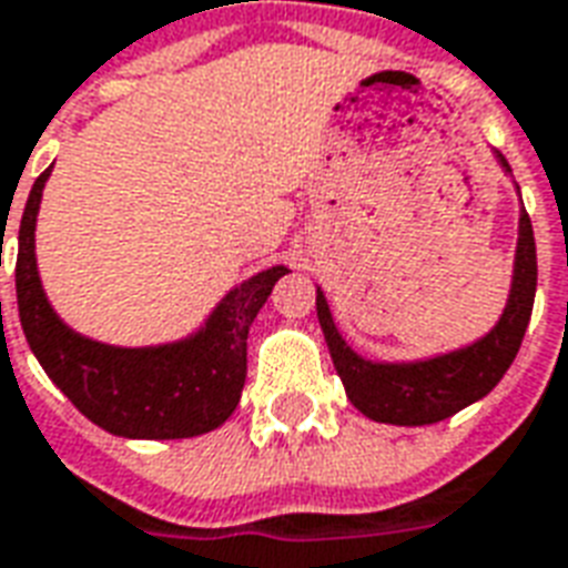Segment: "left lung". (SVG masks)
Masks as SVG:
<instances>
[{"label": "left lung", "mask_w": 568, "mask_h": 568, "mask_svg": "<svg viewBox=\"0 0 568 568\" xmlns=\"http://www.w3.org/2000/svg\"><path fill=\"white\" fill-rule=\"evenodd\" d=\"M499 162H508L499 155ZM536 237L527 210L520 213L518 258H515V283L511 297L499 325L487 334L481 343L452 352L443 358L422 361V364H369L358 358L334 327L325 295H316V310L322 331H325L331 358L337 367L339 379L346 385L348 400L361 413L382 424H436L448 415L460 413L464 406L485 397L494 388L503 373L511 367L518 355L520 339L530 325L532 301H536Z\"/></svg>", "instance_id": "obj_1"}]
</instances>
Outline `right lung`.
<instances>
[{"label": "right lung", "mask_w": 568, "mask_h": 568, "mask_svg": "<svg viewBox=\"0 0 568 568\" xmlns=\"http://www.w3.org/2000/svg\"><path fill=\"white\" fill-rule=\"evenodd\" d=\"M50 168L36 180L17 237V306L38 364L57 388L108 434L186 439L207 434L241 403L246 337L285 267L234 288L199 337L159 348H113L74 334L50 310L36 267V213Z\"/></svg>", "instance_id": "right-lung-1"}]
</instances>
